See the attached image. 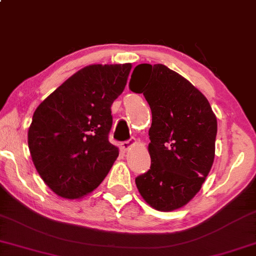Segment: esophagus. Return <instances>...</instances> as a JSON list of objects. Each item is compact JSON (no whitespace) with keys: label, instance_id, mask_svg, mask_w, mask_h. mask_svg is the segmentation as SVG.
Returning a JSON list of instances; mask_svg holds the SVG:
<instances>
[{"label":"esophagus","instance_id":"34e87169","mask_svg":"<svg viewBox=\"0 0 256 256\" xmlns=\"http://www.w3.org/2000/svg\"><path fill=\"white\" fill-rule=\"evenodd\" d=\"M136 144H137V140H136V139H131V140L122 142L120 146H122V148L124 150V151H128V150H130L132 146L136 145Z\"/></svg>","mask_w":256,"mask_h":256}]
</instances>
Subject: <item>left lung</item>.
<instances>
[{
	"mask_svg": "<svg viewBox=\"0 0 256 256\" xmlns=\"http://www.w3.org/2000/svg\"><path fill=\"white\" fill-rule=\"evenodd\" d=\"M131 91L151 108V168L136 178L142 199L160 212L182 208L202 188L216 156V117L192 83L162 64H139Z\"/></svg>",
	"mask_w": 256,
	"mask_h": 256,
	"instance_id": "left-lung-1",
	"label": "left lung"
}]
</instances>
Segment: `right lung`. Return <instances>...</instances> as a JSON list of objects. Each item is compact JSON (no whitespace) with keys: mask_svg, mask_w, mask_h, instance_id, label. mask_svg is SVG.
I'll return each mask as SVG.
<instances>
[{"mask_svg":"<svg viewBox=\"0 0 256 256\" xmlns=\"http://www.w3.org/2000/svg\"><path fill=\"white\" fill-rule=\"evenodd\" d=\"M131 63L91 64L77 71L34 112L28 145L46 185L64 199L96 190L119 154L108 142L111 105L124 91Z\"/></svg>","mask_w":256,"mask_h":256,"instance_id":"obj_1","label":"right lung"}]
</instances>
